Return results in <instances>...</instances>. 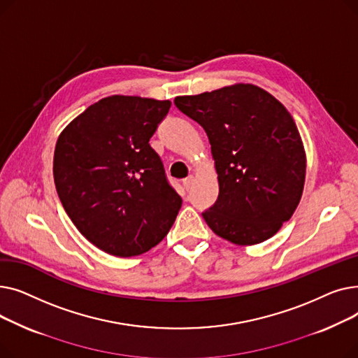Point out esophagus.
<instances>
[{
  "mask_svg": "<svg viewBox=\"0 0 358 358\" xmlns=\"http://www.w3.org/2000/svg\"><path fill=\"white\" fill-rule=\"evenodd\" d=\"M193 182H194V178L190 176V177H187L185 180H182V187H184V189H185L187 192H189V190L192 189Z\"/></svg>",
  "mask_w": 358,
  "mask_h": 358,
  "instance_id": "1",
  "label": "esophagus"
}]
</instances>
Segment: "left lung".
I'll return each instance as SVG.
<instances>
[{
  "mask_svg": "<svg viewBox=\"0 0 358 358\" xmlns=\"http://www.w3.org/2000/svg\"><path fill=\"white\" fill-rule=\"evenodd\" d=\"M177 108L206 131L219 196L201 215L210 229L236 245L271 238L302 197L306 157L290 113L271 94L236 84L176 97Z\"/></svg>",
  "mask_w": 358,
  "mask_h": 358,
  "instance_id": "left-lung-1",
  "label": "left lung"
}]
</instances>
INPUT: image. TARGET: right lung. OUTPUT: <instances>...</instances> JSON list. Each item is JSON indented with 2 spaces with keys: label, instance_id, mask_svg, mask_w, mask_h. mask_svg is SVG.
<instances>
[{
  "label": "right lung",
  "instance_id": "right-lung-1",
  "mask_svg": "<svg viewBox=\"0 0 358 358\" xmlns=\"http://www.w3.org/2000/svg\"><path fill=\"white\" fill-rule=\"evenodd\" d=\"M171 101L111 96L90 106L59 135L56 192L77 229L101 251L141 255L165 238L181 208L150 148Z\"/></svg>",
  "mask_w": 358,
  "mask_h": 358
}]
</instances>
